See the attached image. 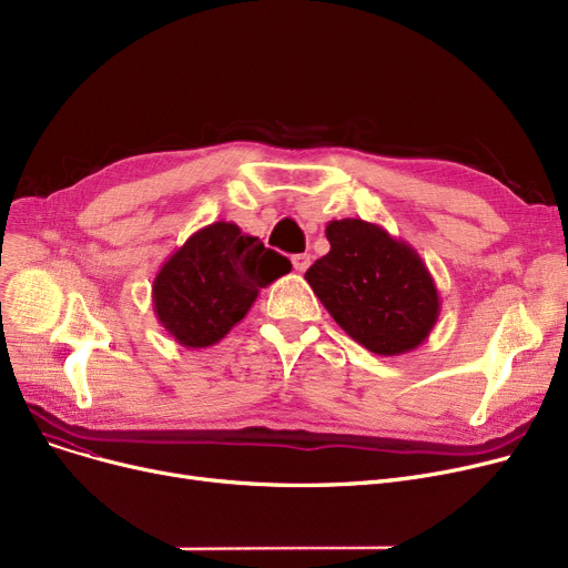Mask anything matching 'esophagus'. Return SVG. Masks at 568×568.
Segmentation results:
<instances>
[{"label": "esophagus", "mask_w": 568, "mask_h": 568, "mask_svg": "<svg viewBox=\"0 0 568 568\" xmlns=\"http://www.w3.org/2000/svg\"><path fill=\"white\" fill-rule=\"evenodd\" d=\"M292 266L296 268V272L304 274L306 268L311 266V255L308 253H300V255H292Z\"/></svg>", "instance_id": "obj_1"}]
</instances>
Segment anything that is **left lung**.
Wrapping results in <instances>:
<instances>
[{"label": "left lung", "mask_w": 568, "mask_h": 568, "mask_svg": "<svg viewBox=\"0 0 568 568\" xmlns=\"http://www.w3.org/2000/svg\"><path fill=\"white\" fill-rule=\"evenodd\" d=\"M332 251L306 281L341 329L379 356L419 347L439 317V292L403 239L362 219L326 223Z\"/></svg>", "instance_id": "left-lung-1"}]
</instances>
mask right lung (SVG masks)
Returning a JSON list of instances; mask_svg holds the SVG:
<instances>
[{
    "label": "right lung",
    "mask_w": 568,
    "mask_h": 568,
    "mask_svg": "<svg viewBox=\"0 0 568 568\" xmlns=\"http://www.w3.org/2000/svg\"><path fill=\"white\" fill-rule=\"evenodd\" d=\"M290 268V260L264 248L257 236L216 221L193 232L163 262L152 285L154 313L179 345H216L246 317L260 290Z\"/></svg>",
    "instance_id": "1"
}]
</instances>
